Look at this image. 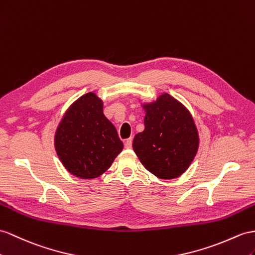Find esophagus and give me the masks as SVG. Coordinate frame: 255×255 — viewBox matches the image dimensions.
<instances>
[{"label": "esophagus", "instance_id": "obj_1", "mask_svg": "<svg viewBox=\"0 0 255 255\" xmlns=\"http://www.w3.org/2000/svg\"><path fill=\"white\" fill-rule=\"evenodd\" d=\"M131 146H132V139L129 138L125 141V147L126 148H131Z\"/></svg>", "mask_w": 255, "mask_h": 255}]
</instances>
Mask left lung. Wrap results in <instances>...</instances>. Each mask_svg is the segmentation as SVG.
I'll return each instance as SVG.
<instances>
[{
	"label": "left lung",
	"instance_id": "8db88e82",
	"mask_svg": "<svg viewBox=\"0 0 255 255\" xmlns=\"http://www.w3.org/2000/svg\"><path fill=\"white\" fill-rule=\"evenodd\" d=\"M142 107L145 128L134 135V153L146 170L157 178H179L198 151L199 135L193 116L169 94Z\"/></svg>",
	"mask_w": 255,
	"mask_h": 255
}]
</instances>
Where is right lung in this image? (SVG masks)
Here are the masks:
<instances>
[{
  "label": "right lung",
  "instance_id": "right-lung-1",
  "mask_svg": "<svg viewBox=\"0 0 255 255\" xmlns=\"http://www.w3.org/2000/svg\"><path fill=\"white\" fill-rule=\"evenodd\" d=\"M124 144L116 128L103 114V102L88 93L64 113L55 133V148L64 168L80 179L106 172Z\"/></svg>",
  "mask_w": 255,
  "mask_h": 255
}]
</instances>
